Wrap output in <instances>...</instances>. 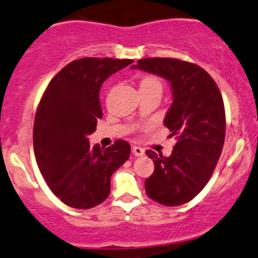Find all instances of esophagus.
<instances>
[{"label": "esophagus", "mask_w": 258, "mask_h": 258, "mask_svg": "<svg viewBox=\"0 0 258 258\" xmlns=\"http://www.w3.org/2000/svg\"><path fill=\"white\" fill-rule=\"evenodd\" d=\"M133 151V154L136 157H140V156H144L145 154V150L142 147H139V146H134L132 148Z\"/></svg>", "instance_id": "1"}]
</instances>
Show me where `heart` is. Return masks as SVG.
<instances>
[{"mask_svg": "<svg viewBox=\"0 0 258 258\" xmlns=\"http://www.w3.org/2000/svg\"><path fill=\"white\" fill-rule=\"evenodd\" d=\"M163 83L156 75H145L140 80V92H159L162 93Z\"/></svg>", "mask_w": 258, "mask_h": 258, "instance_id": "b5f03b06", "label": "heart"}]
</instances>
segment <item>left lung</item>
Here are the masks:
<instances>
[{
	"mask_svg": "<svg viewBox=\"0 0 258 258\" xmlns=\"http://www.w3.org/2000/svg\"><path fill=\"white\" fill-rule=\"evenodd\" d=\"M138 68L164 77L172 88L164 125L176 139L170 157L153 151L154 171L145 181L147 196L166 207L192 201L209 182L222 152L226 112L216 82L196 63L172 57H146Z\"/></svg>",
	"mask_w": 258,
	"mask_h": 258,
	"instance_id": "1",
	"label": "left lung"
}]
</instances>
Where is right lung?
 <instances>
[{
	"label": "right lung",
	"mask_w": 258,
	"mask_h": 258,
	"mask_svg": "<svg viewBox=\"0 0 258 258\" xmlns=\"http://www.w3.org/2000/svg\"><path fill=\"white\" fill-rule=\"evenodd\" d=\"M134 61L83 57L60 70L42 95L33 123V151L45 183L63 204L90 209L106 201L111 176L126 162L130 145L90 147L89 135L102 117L101 84Z\"/></svg>",
	"instance_id": "add662e5"
}]
</instances>
